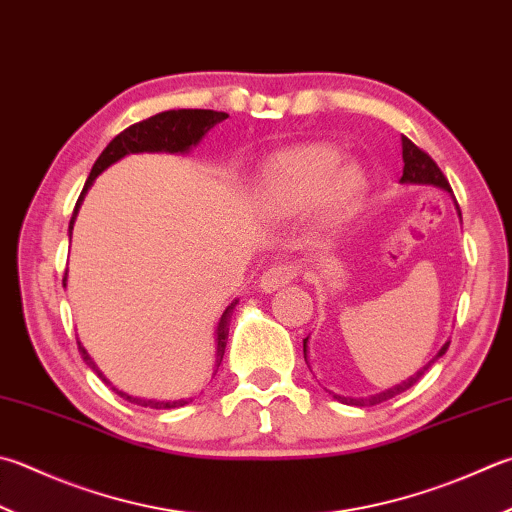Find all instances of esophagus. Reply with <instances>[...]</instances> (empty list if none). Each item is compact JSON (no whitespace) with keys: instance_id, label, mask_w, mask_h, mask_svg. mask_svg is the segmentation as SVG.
Segmentation results:
<instances>
[{"instance_id":"esophagus-1","label":"esophagus","mask_w":512,"mask_h":512,"mask_svg":"<svg viewBox=\"0 0 512 512\" xmlns=\"http://www.w3.org/2000/svg\"><path fill=\"white\" fill-rule=\"evenodd\" d=\"M296 278V267L292 263H287V260H278V263L269 265L263 276H260V289L263 292H276V289H281L285 285H289Z\"/></svg>"}]
</instances>
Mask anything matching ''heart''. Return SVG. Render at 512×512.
<instances>
[{"label": "heart", "instance_id": "b5f03b06", "mask_svg": "<svg viewBox=\"0 0 512 512\" xmlns=\"http://www.w3.org/2000/svg\"><path fill=\"white\" fill-rule=\"evenodd\" d=\"M365 178L359 167L341 165V153L310 144L278 153L263 173V196L281 214H296L318 198V220L339 225L359 207Z\"/></svg>", "mask_w": 512, "mask_h": 512}]
</instances>
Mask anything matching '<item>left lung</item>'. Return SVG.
I'll return each instance as SVG.
<instances>
[{
	"instance_id": "1",
	"label": "left lung",
	"mask_w": 512,
	"mask_h": 512,
	"mask_svg": "<svg viewBox=\"0 0 512 512\" xmlns=\"http://www.w3.org/2000/svg\"><path fill=\"white\" fill-rule=\"evenodd\" d=\"M401 144H403V176H401V182H419V185H437V187H443V189L450 191L448 178L443 176V171L437 167V162L432 160L426 151L419 149L417 144H414V142H412L410 138H406V136H401ZM459 216H461V211H459ZM448 345H450V343L443 345L441 350H439V354L435 356V359L428 361V365H423V368H421L417 374H412L408 381L394 385V388H390V390L379 392V394H372V397H365V399H350V397H339V394H334V399H339L341 403H350V406H361V408L379 406V403H383V401H390V399L397 397V394L410 390L412 385L417 383L423 374H426V370L430 368V365L435 363V361L439 359V356L446 354ZM303 352H307V339H303Z\"/></svg>"
}]
</instances>
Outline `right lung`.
<instances>
[{"label":"right lung","mask_w":512,"mask_h":512,"mask_svg":"<svg viewBox=\"0 0 512 512\" xmlns=\"http://www.w3.org/2000/svg\"><path fill=\"white\" fill-rule=\"evenodd\" d=\"M225 118H229L227 113H223V111H209V109L162 111L158 115H151V118H147V120L131 124L129 129H124L122 133H118V136H115L109 144H106V149L100 153V158L95 160V165H93V169L89 173V180H86L82 194H80V198H77V202H75V209H73V216H71V223H69V231L73 229L77 209H80V202H82V198L86 194V189L93 185V180L98 178L106 167H111L113 162H118L120 158L127 156V153H140V151L185 153V151H189L191 147H194V144H198L200 138L205 136V133L211 127H214V124L223 122ZM234 307H236V303H231L227 310H225V314L220 316V323H218V330H216V341H218L216 370H218L220 361H223L227 336H229V318H231V310H234ZM77 350H80L86 365H89L91 370H95V374H98L104 383H109L102 376V372L95 368L93 361L89 359V354H86V350L80 345V341H77ZM115 394H120V397L127 399L129 403H136V406L156 408V410L180 408V406H185V403H189V401H144V399L129 397V394H124L120 390H115Z\"/></svg>","instance_id":"right-lung-1"}]
</instances>
